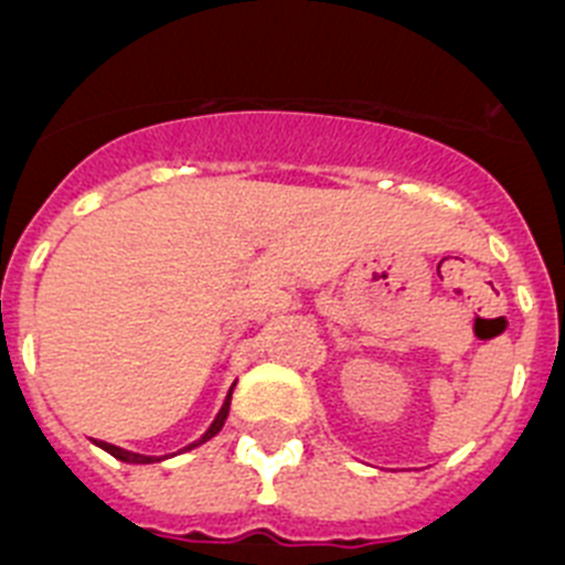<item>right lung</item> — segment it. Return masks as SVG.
Masks as SVG:
<instances>
[{
	"label": "right lung",
	"instance_id": "1",
	"mask_svg": "<svg viewBox=\"0 0 565 565\" xmlns=\"http://www.w3.org/2000/svg\"><path fill=\"white\" fill-rule=\"evenodd\" d=\"M231 394H233V388H231ZM231 394H227L225 405H222V411H220V414H216V419H213V425H211V428L205 430V436H202V439H196L194 445H188L185 450H194V447H200L202 441L213 439V436L220 434V430H222V425H225V419H227V411H231ZM98 447H104L106 454H111V456H115V459H120V461H129V465H151V461H162L160 456H140V454H129V450H124V447H115V445H109V441H98Z\"/></svg>",
	"mask_w": 565,
	"mask_h": 565
}]
</instances>
